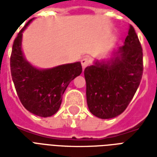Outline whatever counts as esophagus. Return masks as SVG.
<instances>
[{
	"instance_id": "1",
	"label": "esophagus",
	"mask_w": 157,
	"mask_h": 157,
	"mask_svg": "<svg viewBox=\"0 0 157 157\" xmlns=\"http://www.w3.org/2000/svg\"><path fill=\"white\" fill-rule=\"evenodd\" d=\"M81 63H82V68H83V70L87 66V65H89V60L87 58H84L82 59V60H81Z\"/></svg>"
}]
</instances>
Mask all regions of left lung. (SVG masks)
Wrapping results in <instances>:
<instances>
[{"instance_id": "1", "label": "left lung", "mask_w": 157, "mask_h": 157, "mask_svg": "<svg viewBox=\"0 0 157 157\" xmlns=\"http://www.w3.org/2000/svg\"><path fill=\"white\" fill-rule=\"evenodd\" d=\"M143 73V53L135 29L129 25L124 44L110 58L96 59L84 71L90 112L102 119L124 111L137 91Z\"/></svg>"}]
</instances>
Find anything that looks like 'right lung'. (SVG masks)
I'll return each instance as SVG.
<instances>
[{
	"mask_svg": "<svg viewBox=\"0 0 157 157\" xmlns=\"http://www.w3.org/2000/svg\"><path fill=\"white\" fill-rule=\"evenodd\" d=\"M33 19L26 23L14 40L10 59L11 73L23 107L35 115L46 118L57 113L65 89L81 75L82 67L81 62L48 69L37 68L29 63L22 52V33Z\"/></svg>",
	"mask_w": 157,
	"mask_h": 157,
	"instance_id": "add662e5",
	"label": "right lung"
}]
</instances>
